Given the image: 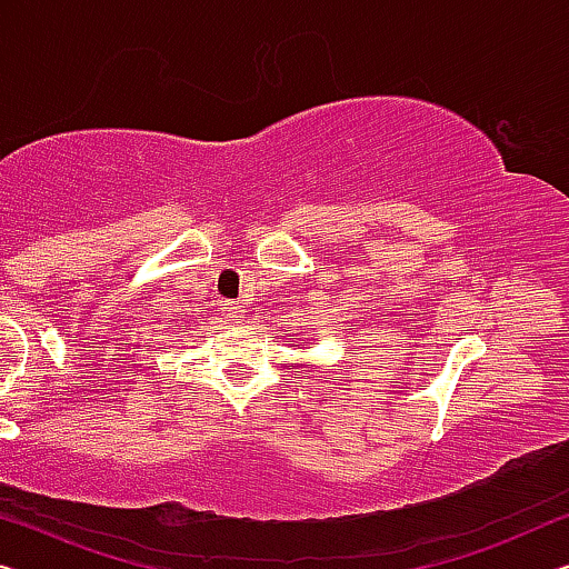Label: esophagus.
<instances>
[{
  "mask_svg": "<svg viewBox=\"0 0 569 569\" xmlns=\"http://www.w3.org/2000/svg\"><path fill=\"white\" fill-rule=\"evenodd\" d=\"M219 307H222V311H224L227 317H230L232 321L242 319V313H244V309L240 307V301H222V303H219Z\"/></svg>",
  "mask_w": 569,
  "mask_h": 569,
  "instance_id": "esophagus-1",
  "label": "esophagus"
}]
</instances>
